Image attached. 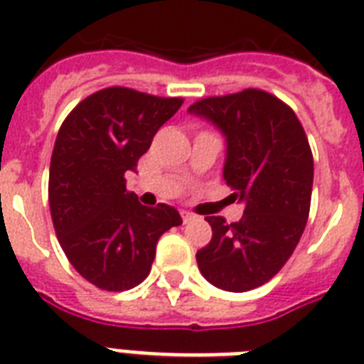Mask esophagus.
I'll return each instance as SVG.
<instances>
[{"label": "esophagus", "instance_id": "1", "mask_svg": "<svg viewBox=\"0 0 364 364\" xmlns=\"http://www.w3.org/2000/svg\"><path fill=\"white\" fill-rule=\"evenodd\" d=\"M181 217H183V223H185V225H187V223H191V221H194V219H196V215H193V213H188V211H183Z\"/></svg>", "mask_w": 364, "mask_h": 364}]
</instances>
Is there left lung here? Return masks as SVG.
Listing matches in <instances>:
<instances>
[{
	"instance_id": "left-lung-1",
	"label": "left lung",
	"mask_w": 364,
	"mask_h": 364,
	"mask_svg": "<svg viewBox=\"0 0 364 364\" xmlns=\"http://www.w3.org/2000/svg\"><path fill=\"white\" fill-rule=\"evenodd\" d=\"M188 113L225 134L223 177L230 198L245 204L238 223L205 217L213 236L196 262L211 285L245 293L282 270L304 232L314 185L310 143L294 111L259 88L198 100Z\"/></svg>"
}]
</instances>
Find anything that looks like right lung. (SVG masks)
I'll use <instances>...</instances> for the list:
<instances>
[{
    "mask_svg": "<svg viewBox=\"0 0 364 364\" xmlns=\"http://www.w3.org/2000/svg\"><path fill=\"white\" fill-rule=\"evenodd\" d=\"M181 104L109 87L77 104L60 126L48 173L53 225L71 266L98 289L139 285L160 236L183 223L171 205L139 204L124 179Z\"/></svg>",
    "mask_w": 364,
    "mask_h": 364,
    "instance_id": "obj_1",
    "label": "right lung"
}]
</instances>
